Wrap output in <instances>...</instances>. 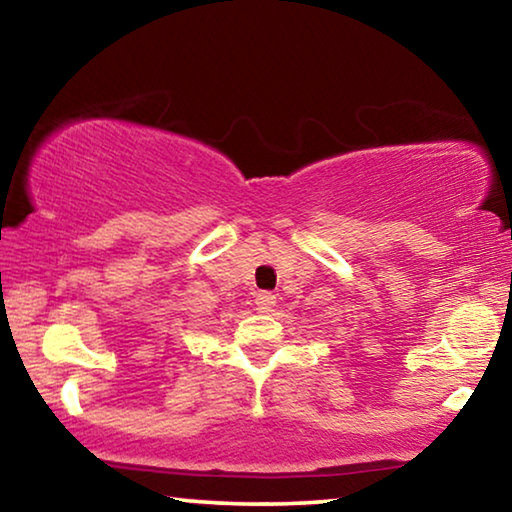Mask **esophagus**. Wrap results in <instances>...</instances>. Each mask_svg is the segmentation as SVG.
Returning a JSON list of instances; mask_svg holds the SVG:
<instances>
[{
    "label": "esophagus",
    "instance_id": "esophagus-1",
    "mask_svg": "<svg viewBox=\"0 0 512 512\" xmlns=\"http://www.w3.org/2000/svg\"><path fill=\"white\" fill-rule=\"evenodd\" d=\"M255 305H257L259 314H268V311H273V307H275V296H273V293H266V291L257 293Z\"/></svg>",
    "mask_w": 512,
    "mask_h": 512
}]
</instances>
